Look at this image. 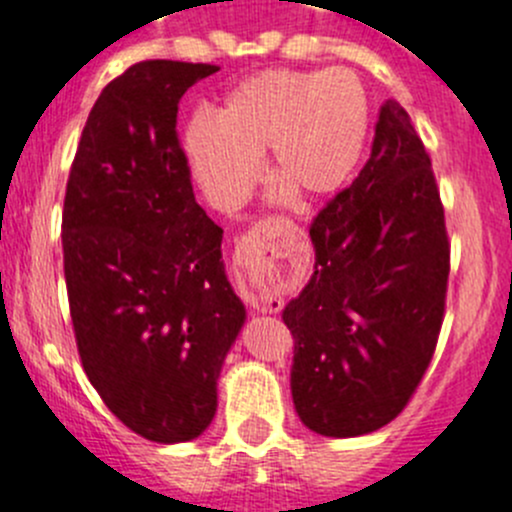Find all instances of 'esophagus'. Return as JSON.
Wrapping results in <instances>:
<instances>
[{
    "label": "esophagus",
    "mask_w": 512,
    "mask_h": 512,
    "mask_svg": "<svg viewBox=\"0 0 512 512\" xmlns=\"http://www.w3.org/2000/svg\"><path fill=\"white\" fill-rule=\"evenodd\" d=\"M270 237H272V227H270V220H267V222H260V225L252 227L250 232H245V235L240 237V245H245L247 252L270 250ZM247 302H250V305L255 307V310H260V312H277V310H280V300H277V297H272V295H267L265 290L247 295Z\"/></svg>",
    "instance_id": "34e87169"
}]
</instances>
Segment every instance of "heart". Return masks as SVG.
Listing matches in <instances>:
<instances>
[{
	"label": "heart",
	"instance_id": "b5f03b06",
	"mask_svg": "<svg viewBox=\"0 0 512 512\" xmlns=\"http://www.w3.org/2000/svg\"><path fill=\"white\" fill-rule=\"evenodd\" d=\"M367 119L365 87L350 69H265L232 87L212 119L187 124L185 155L222 210L250 195L265 152L272 182L295 200H322L355 175Z\"/></svg>",
	"mask_w": 512,
	"mask_h": 512
}]
</instances>
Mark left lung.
<instances>
[{"instance_id":"left-lung-1","label":"left lung","mask_w":512,"mask_h":512,"mask_svg":"<svg viewBox=\"0 0 512 512\" xmlns=\"http://www.w3.org/2000/svg\"><path fill=\"white\" fill-rule=\"evenodd\" d=\"M315 272L285 307L302 423L355 438L398 418L445 315L450 240L430 155L410 114L380 107L370 160L312 220Z\"/></svg>"}]
</instances>
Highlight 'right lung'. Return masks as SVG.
I'll return each mask as SVG.
<instances>
[{
  "mask_svg": "<svg viewBox=\"0 0 512 512\" xmlns=\"http://www.w3.org/2000/svg\"><path fill=\"white\" fill-rule=\"evenodd\" d=\"M217 64L147 59L107 84L79 137L62 212L79 360L114 418L187 443L217 410V377L245 305L222 227L195 202L177 104Z\"/></svg>",
  "mask_w": 512,
  "mask_h": 512,
  "instance_id": "add662e5",
  "label": "right lung"
}]
</instances>
